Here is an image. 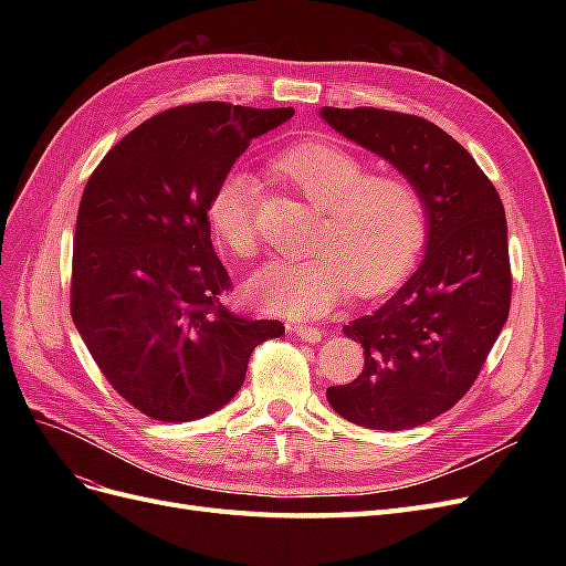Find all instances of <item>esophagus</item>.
Returning <instances> with one entry per match:
<instances>
[{
	"mask_svg": "<svg viewBox=\"0 0 566 566\" xmlns=\"http://www.w3.org/2000/svg\"><path fill=\"white\" fill-rule=\"evenodd\" d=\"M287 331L295 333L304 342H318L323 337L321 328H316V325H306V323H290Z\"/></svg>",
	"mask_w": 566,
	"mask_h": 566,
	"instance_id": "1",
	"label": "esophagus"
}]
</instances>
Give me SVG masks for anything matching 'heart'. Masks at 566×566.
Masks as SVG:
<instances>
[{
  "instance_id": "heart-1",
  "label": "heart",
  "mask_w": 566,
  "mask_h": 566,
  "mask_svg": "<svg viewBox=\"0 0 566 566\" xmlns=\"http://www.w3.org/2000/svg\"><path fill=\"white\" fill-rule=\"evenodd\" d=\"M276 172L323 212L310 260L271 262L250 279L248 300L285 316H321L345 297L380 295L413 269L430 233V210L420 188L397 175H373L358 153L306 142L287 148ZM260 186L248 172L221 177L208 205L210 227L238 260L260 250Z\"/></svg>"
}]
</instances>
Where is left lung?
<instances>
[{"mask_svg": "<svg viewBox=\"0 0 566 566\" xmlns=\"http://www.w3.org/2000/svg\"><path fill=\"white\" fill-rule=\"evenodd\" d=\"M321 117L397 167L430 210L427 250L413 276L378 312L342 328L361 342V375L325 391L349 422L410 430L465 397L507 321L512 273L503 200L470 153L430 119L331 106Z\"/></svg>", "mask_w": 566, "mask_h": 566, "instance_id": "left-lung-1", "label": "left lung"}]
</instances>
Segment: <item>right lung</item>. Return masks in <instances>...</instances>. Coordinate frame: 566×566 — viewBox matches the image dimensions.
Listing matches in <instances>:
<instances>
[{"instance_id":"add662e5","label":"right lung","mask_w":566,"mask_h":566,"mask_svg":"<svg viewBox=\"0 0 566 566\" xmlns=\"http://www.w3.org/2000/svg\"><path fill=\"white\" fill-rule=\"evenodd\" d=\"M293 108L202 101L163 111L117 142L77 210L71 314L113 389L144 416L188 422L227 406L281 321L229 312L208 205L254 136Z\"/></svg>"}]
</instances>
